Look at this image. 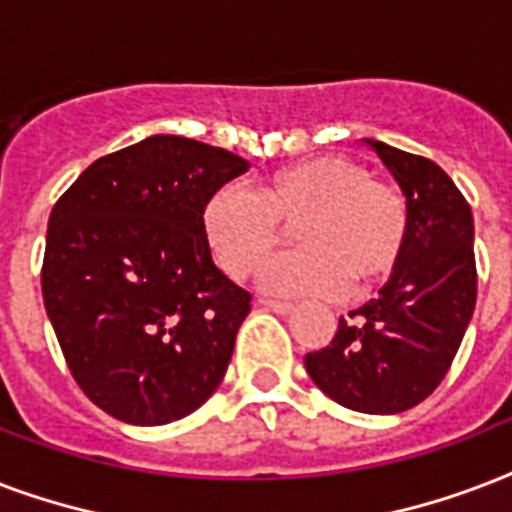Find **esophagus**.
I'll return each instance as SVG.
<instances>
[{"instance_id":"34e87169","label":"esophagus","mask_w":512,"mask_h":512,"mask_svg":"<svg viewBox=\"0 0 512 512\" xmlns=\"http://www.w3.org/2000/svg\"><path fill=\"white\" fill-rule=\"evenodd\" d=\"M259 304H261V307H264V310L277 312V315H288V312H293V304H291V301H280V299H259Z\"/></svg>"}]
</instances>
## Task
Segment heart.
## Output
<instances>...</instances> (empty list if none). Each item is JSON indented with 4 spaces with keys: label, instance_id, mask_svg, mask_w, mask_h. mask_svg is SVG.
Masks as SVG:
<instances>
[{
    "label": "heart",
    "instance_id": "obj_1",
    "mask_svg": "<svg viewBox=\"0 0 512 512\" xmlns=\"http://www.w3.org/2000/svg\"><path fill=\"white\" fill-rule=\"evenodd\" d=\"M293 220L299 248L259 269L269 293L339 296L347 285L374 288L400 267L411 235L406 194L342 154L272 170L253 192L219 186L200 208L202 240L232 280L251 275Z\"/></svg>",
    "mask_w": 512,
    "mask_h": 512
}]
</instances>
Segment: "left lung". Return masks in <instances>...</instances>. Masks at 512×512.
<instances>
[{
    "label": "left lung",
    "instance_id": "8db88e82",
    "mask_svg": "<svg viewBox=\"0 0 512 512\" xmlns=\"http://www.w3.org/2000/svg\"><path fill=\"white\" fill-rule=\"evenodd\" d=\"M400 184L411 235L376 299L339 320L328 347L304 358L328 398L360 414H398L433 395L473 318L478 272L465 194L419 154L368 141Z\"/></svg>",
    "mask_w": 512,
    "mask_h": 512
}]
</instances>
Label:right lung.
Returning a JSON list of instances; mask_svg holds the SVG:
<instances>
[{"label": "right lung", "instance_id": "add662e5", "mask_svg": "<svg viewBox=\"0 0 512 512\" xmlns=\"http://www.w3.org/2000/svg\"><path fill=\"white\" fill-rule=\"evenodd\" d=\"M245 170L219 146L152 136L95 160L55 202L47 318L79 390L114 419H184L227 374L251 293L213 264L200 208Z\"/></svg>", "mask_w": 512, "mask_h": 512}]
</instances>
